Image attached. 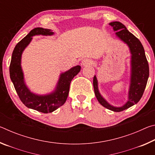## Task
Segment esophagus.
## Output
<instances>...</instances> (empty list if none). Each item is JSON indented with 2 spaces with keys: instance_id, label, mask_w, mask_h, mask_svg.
I'll list each match as a JSON object with an SVG mask.
<instances>
[{
  "instance_id": "34e87169",
  "label": "esophagus",
  "mask_w": 155,
  "mask_h": 155,
  "mask_svg": "<svg viewBox=\"0 0 155 155\" xmlns=\"http://www.w3.org/2000/svg\"><path fill=\"white\" fill-rule=\"evenodd\" d=\"M91 64H93V61L90 59H85L82 61V65L83 66H85V65H91Z\"/></svg>"
}]
</instances>
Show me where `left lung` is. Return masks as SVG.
Listing matches in <instances>:
<instances>
[{"label": "left lung", "mask_w": 155, "mask_h": 155, "mask_svg": "<svg viewBox=\"0 0 155 155\" xmlns=\"http://www.w3.org/2000/svg\"><path fill=\"white\" fill-rule=\"evenodd\" d=\"M109 25L116 31V35L128 46L131 53L130 85L128 101L122 107L112 106L107 103L100 94L96 76L94 77L93 85L96 97L100 104L111 111L120 112L137 104L142 97L149 77V66L145 51L140 41L129 32L121 22H112L109 23Z\"/></svg>", "instance_id": "obj_1"}]
</instances>
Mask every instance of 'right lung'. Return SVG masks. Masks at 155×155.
<instances>
[{"mask_svg": "<svg viewBox=\"0 0 155 155\" xmlns=\"http://www.w3.org/2000/svg\"><path fill=\"white\" fill-rule=\"evenodd\" d=\"M51 30L40 27L31 30L27 36L19 41L13 51L11 63L9 65L10 78L14 84L15 90L22 103L28 108L44 114L55 111L66 101L69 93L71 81L81 70L80 65L73 67L71 69L60 75L55 90L50 94L39 96L31 92L26 86L24 76L21 68V56L25 48L32 40V37L37 35H53Z\"/></svg>", "mask_w": 155, "mask_h": 155, "instance_id": "1", "label": "right lung"}]
</instances>
